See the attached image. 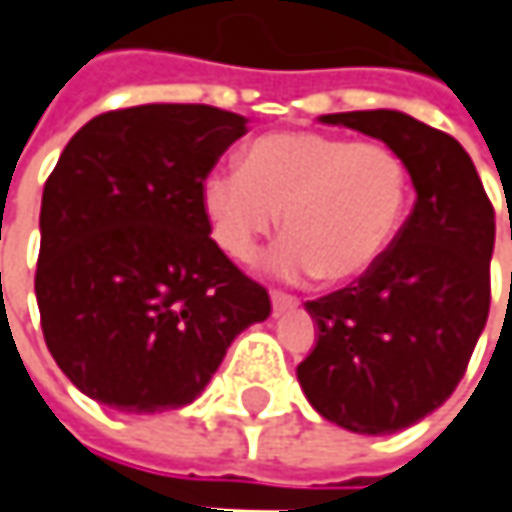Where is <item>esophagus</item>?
I'll return each instance as SVG.
<instances>
[{
    "label": "esophagus",
    "instance_id": "1",
    "mask_svg": "<svg viewBox=\"0 0 512 512\" xmlns=\"http://www.w3.org/2000/svg\"><path fill=\"white\" fill-rule=\"evenodd\" d=\"M299 307V296H290L284 290H272V310L275 313H284V310H293Z\"/></svg>",
    "mask_w": 512,
    "mask_h": 512
}]
</instances>
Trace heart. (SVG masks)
Segmentation results:
<instances>
[{
    "label": "heart",
    "instance_id": "1",
    "mask_svg": "<svg viewBox=\"0 0 512 512\" xmlns=\"http://www.w3.org/2000/svg\"><path fill=\"white\" fill-rule=\"evenodd\" d=\"M410 169L393 146L319 131H272L249 143L243 166H219L202 184L213 240L252 260L284 213L290 234L272 255L281 275L319 272L343 284L366 275L404 222Z\"/></svg>",
    "mask_w": 512,
    "mask_h": 512
}]
</instances>
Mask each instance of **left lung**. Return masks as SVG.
Returning <instances> with one entry per match:
<instances>
[{"instance_id":"left-lung-1","label":"left lung","mask_w":512,"mask_h":512,"mask_svg":"<svg viewBox=\"0 0 512 512\" xmlns=\"http://www.w3.org/2000/svg\"><path fill=\"white\" fill-rule=\"evenodd\" d=\"M322 119L393 146L416 202L366 275L307 302L319 340L299 363V384L328 422L395 434L437 410L466 375L492 299L495 210L466 149L440 128L398 111Z\"/></svg>"}]
</instances>
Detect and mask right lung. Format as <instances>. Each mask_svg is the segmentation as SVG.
I'll use <instances>...</instances> for the list:
<instances>
[{"label": "right lung", "instance_id": "1", "mask_svg": "<svg viewBox=\"0 0 512 512\" xmlns=\"http://www.w3.org/2000/svg\"><path fill=\"white\" fill-rule=\"evenodd\" d=\"M246 117L137 105L93 117L43 187L34 293L43 340L84 395L161 413L208 387L272 302L210 237L202 184Z\"/></svg>", "mask_w": 512, "mask_h": 512}]
</instances>
